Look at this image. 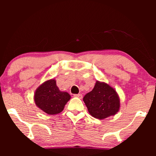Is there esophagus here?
Returning <instances> with one entry per match:
<instances>
[{
  "label": "esophagus",
  "mask_w": 156,
  "mask_h": 156,
  "mask_svg": "<svg viewBox=\"0 0 156 156\" xmlns=\"http://www.w3.org/2000/svg\"><path fill=\"white\" fill-rule=\"evenodd\" d=\"M74 97L80 98V99H82V95L81 94H74Z\"/></svg>",
  "instance_id": "1"
}]
</instances>
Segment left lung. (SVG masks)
Here are the masks:
<instances>
[{"label": "left lung", "mask_w": 156, "mask_h": 156, "mask_svg": "<svg viewBox=\"0 0 156 156\" xmlns=\"http://www.w3.org/2000/svg\"><path fill=\"white\" fill-rule=\"evenodd\" d=\"M83 101L90 115L100 120L114 116L120 109V99L116 90L99 81L96 82L92 91L84 96Z\"/></svg>", "instance_id": "left-lung-1"}]
</instances>
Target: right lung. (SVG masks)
<instances>
[{"label": "right lung", "mask_w": 156, "mask_h": 156, "mask_svg": "<svg viewBox=\"0 0 156 156\" xmlns=\"http://www.w3.org/2000/svg\"><path fill=\"white\" fill-rule=\"evenodd\" d=\"M70 99L71 96L67 91L59 90L54 79L42 83L34 94L35 105L49 115L57 114L62 112Z\"/></svg>", "instance_id": "obj_1"}]
</instances>
